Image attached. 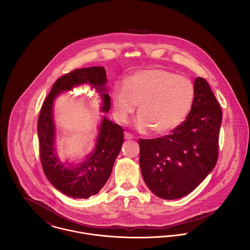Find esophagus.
Wrapping results in <instances>:
<instances>
[{"instance_id": "34e87169", "label": "esophagus", "mask_w": 250, "mask_h": 250, "mask_svg": "<svg viewBox=\"0 0 250 250\" xmlns=\"http://www.w3.org/2000/svg\"><path fill=\"white\" fill-rule=\"evenodd\" d=\"M133 135H131L130 133H128V132H125L124 133V139L125 140H133Z\"/></svg>"}]
</instances>
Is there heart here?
I'll use <instances>...</instances> for the list:
<instances>
[{
    "label": "heart",
    "instance_id": "1",
    "mask_svg": "<svg viewBox=\"0 0 250 250\" xmlns=\"http://www.w3.org/2000/svg\"><path fill=\"white\" fill-rule=\"evenodd\" d=\"M194 85L186 77L162 68L137 72L112 89L114 117L125 123L139 104L141 131L167 134L184 121L194 99Z\"/></svg>",
    "mask_w": 250,
    "mask_h": 250
}]
</instances>
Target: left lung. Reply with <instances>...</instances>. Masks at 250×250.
<instances>
[{
	"label": "left lung",
	"instance_id": "1",
	"mask_svg": "<svg viewBox=\"0 0 250 250\" xmlns=\"http://www.w3.org/2000/svg\"><path fill=\"white\" fill-rule=\"evenodd\" d=\"M194 91L182 124L167 136L139 143L143 180L163 199H178L191 192L217 162L222 111L205 79H195Z\"/></svg>",
	"mask_w": 250,
	"mask_h": 250
}]
</instances>
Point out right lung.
I'll list each match as a JSON object with an SVG mask.
<instances>
[{
  "mask_svg": "<svg viewBox=\"0 0 250 250\" xmlns=\"http://www.w3.org/2000/svg\"><path fill=\"white\" fill-rule=\"evenodd\" d=\"M107 82L106 69L102 66L75 69L56 81L39 112L37 134L43 171L57 189L69 197L88 198L100 191L109 178L115 159L121 150L124 130L104 116L92 153L75 166L62 163L58 158L55 148L54 101L62 92L88 83L100 93L101 111L107 112L110 107V97L107 93Z\"/></svg>",
  "mask_w": 250,
  "mask_h": 250,
  "instance_id": "right-lung-1",
  "label": "right lung"
}]
</instances>
